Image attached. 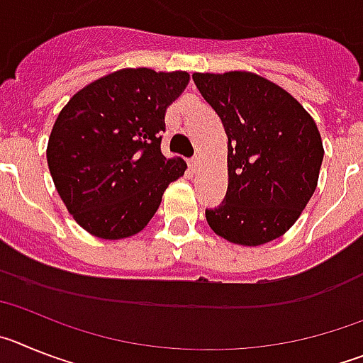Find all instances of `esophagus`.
Segmentation results:
<instances>
[{"instance_id": "34e87169", "label": "esophagus", "mask_w": 363, "mask_h": 363, "mask_svg": "<svg viewBox=\"0 0 363 363\" xmlns=\"http://www.w3.org/2000/svg\"><path fill=\"white\" fill-rule=\"evenodd\" d=\"M189 167H191L192 172H196L198 167H200V158H198V156H196V158H192L191 162H189Z\"/></svg>"}]
</instances>
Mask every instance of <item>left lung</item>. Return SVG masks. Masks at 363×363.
<instances>
[{"label": "left lung", "instance_id": "1", "mask_svg": "<svg viewBox=\"0 0 363 363\" xmlns=\"http://www.w3.org/2000/svg\"><path fill=\"white\" fill-rule=\"evenodd\" d=\"M192 79L227 134V194L205 209L211 229L256 247L280 238L318 185L322 136L300 101L255 72H194Z\"/></svg>", "mask_w": 363, "mask_h": 363}]
</instances>
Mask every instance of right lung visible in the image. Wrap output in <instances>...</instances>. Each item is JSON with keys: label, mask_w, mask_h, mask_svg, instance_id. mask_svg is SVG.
<instances>
[{"label": "right lung", "mask_w": 363, "mask_h": 363, "mask_svg": "<svg viewBox=\"0 0 363 363\" xmlns=\"http://www.w3.org/2000/svg\"><path fill=\"white\" fill-rule=\"evenodd\" d=\"M185 70L121 69L83 86L57 114L47 163L67 211L86 233L129 238L145 229L187 163L160 149L167 107Z\"/></svg>", "instance_id": "obj_1"}]
</instances>
